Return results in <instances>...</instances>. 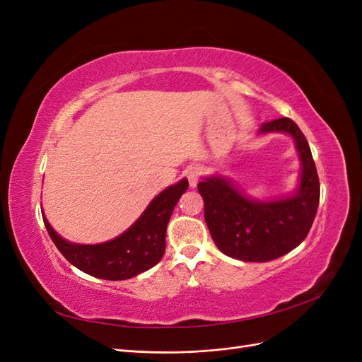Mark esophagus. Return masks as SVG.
<instances>
[{
	"instance_id": "esophagus-1",
	"label": "esophagus",
	"mask_w": 362,
	"mask_h": 362,
	"mask_svg": "<svg viewBox=\"0 0 362 362\" xmlns=\"http://www.w3.org/2000/svg\"><path fill=\"white\" fill-rule=\"evenodd\" d=\"M201 175H202V170L198 166H190L187 169V178H189V184H190L192 189H194L196 185H198V181L201 178Z\"/></svg>"
}]
</instances>
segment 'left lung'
I'll return each mask as SVG.
<instances>
[{
    "label": "left lung",
    "instance_id": "left-lung-1",
    "mask_svg": "<svg viewBox=\"0 0 362 362\" xmlns=\"http://www.w3.org/2000/svg\"><path fill=\"white\" fill-rule=\"evenodd\" d=\"M269 133H284L294 140L300 175L291 194L259 201L223 175H211L198 184L216 246L240 261L266 262L298 247L310 233L320 201L315 163L300 128L291 119L281 117L261 125L258 134Z\"/></svg>",
    "mask_w": 362,
    "mask_h": 362
}]
</instances>
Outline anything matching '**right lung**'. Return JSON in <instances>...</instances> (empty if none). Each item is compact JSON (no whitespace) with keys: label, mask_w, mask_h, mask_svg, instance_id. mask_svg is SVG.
Masks as SVG:
<instances>
[{"label":"right lung","mask_w":362,"mask_h":362,"mask_svg":"<svg viewBox=\"0 0 362 362\" xmlns=\"http://www.w3.org/2000/svg\"><path fill=\"white\" fill-rule=\"evenodd\" d=\"M187 187L189 181L185 178L169 185L149 202L127 231L100 245L68 242L56 233L45 214H42L43 223L54 245L72 266L95 278L124 281L154 267L163 258L169 218Z\"/></svg>","instance_id":"add662e5"}]
</instances>
